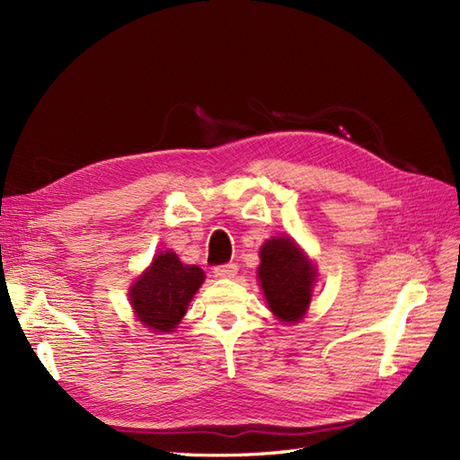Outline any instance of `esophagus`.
<instances>
[{"mask_svg": "<svg viewBox=\"0 0 460 460\" xmlns=\"http://www.w3.org/2000/svg\"><path fill=\"white\" fill-rule=\"evenodd\" d=\"M235 274H238V264H234V262L218 264V267H215V276H218V278H234Z\"/></svg>", "mask_w": 460, "mask_h": 460, "instance_id": "obj_1", "label": "esophagus"}]
</instances>
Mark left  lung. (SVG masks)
Listing matches in <instances>:
<instances>
[{"label":"left lung","instance_id":"8db88e82","mask_svg":"<svg viewBox=\"0 0 460 460\" xmlns=\"http://www.w3.org/2000/svg\"><path fill=\"white\" fill-rule=\"evenodd\" d=\"M259 280L270 311L284 323H297L309 309L314 269L291 238H272L261 247Z\"/></svg>","mask_w":460,"mask_h":460}]
</instances>
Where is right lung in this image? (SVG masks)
<instances>
[{
	"label": "right lung",
	"mask_w": 460,
	"mask_h": 460,
	"mask_svg": "<svg viewBox=\"0 0 460 460\" xmlns=\"http://www.w3.org/2000/svg\"><path fill=\"white\" fill-rule=\"evenodd\" d=\"M203 280L205 274L199 267L180 262L176 253L166 249L132 286L134 313L153 332H172Z\"/></svg>",
	"instance_id": "1"
}]
</instances>
